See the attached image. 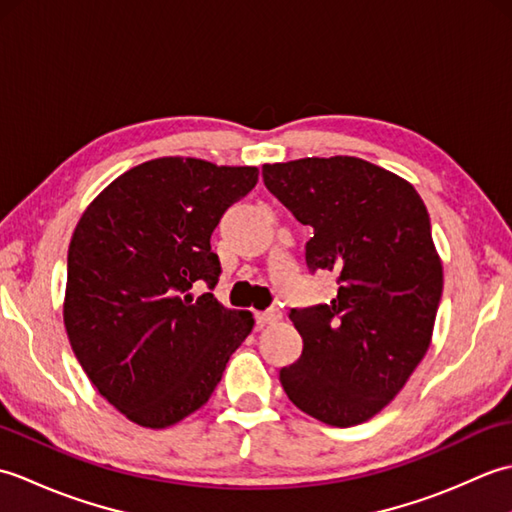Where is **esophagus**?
<instances>
[{
  "mask_svg": "<svg viewBox=\"0 0 512 512\" xmlns=\"http://www.w3.org/2000/svg\"><path fill=\"white\" fill-rule=\"evenodd\" d=\"M255 319H257L259 325H273V323H277L281 319V312L277 308H270L266 312H257Z\"/></svg>",
  "mask_w": 512,
  "mask_h": 512,
  "instance_id": "obj_1",
  "label": "esophagus"
}]
</instances>
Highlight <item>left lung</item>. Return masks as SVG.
I'll use <instances>...</instances> for the list:
<instances>
[{"label": "left lung", "mask_w": 512, "mask_h": 512, "mask_svg": "<svg viewBox=\"0 0 512 512\" xmlns=\"http://www.w3.org/2000/svg\"><path fill=\"white\" fill-rule=\"evenodd\" d=\"M262 176L312 228L310 273L330 270L339 284L328 303L290 310L303 352L281 387L308 416L354 427L394 400L429 350L442 264L427 206L407 180L352 156L277 162Z\"/></svg>", "instance_id": "8db88e82"}]
</instances>
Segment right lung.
I'll return each mask as SVG.
<instances>
[{
  "instance_id": "1",
  "label": "right lung",
  "mask_w": 512,
  "mask_h": 512,
  "mask_svg": "<svg viewBox=\"0 0 512 512\" xmlns=\"http://www.w3.org/2000/svg\"><path fill=\"white\" fill-rule=\"evenodd\" d=\"M257 167L158 158L116 178L76 224L63 321L99 394L149 429L198 411L253 314L226 310L211 235L228 206L255 189Z\"/></svg>"
}]
</instances>
